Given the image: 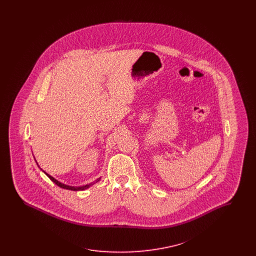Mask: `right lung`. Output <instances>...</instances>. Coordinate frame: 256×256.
<instances>
[{"instance_id": "obj_1", "label": "right lung", "mask_w": 256, "mask_h": 256, "mask_svg": "<svg viewBox=\"0 0 256 256\" xmlns=\"http://www.w3.org/2000/svg\"><path fill=\"white\" fill-rule=\"evenodd\" d=\"M44 172V170H43ZM46 174H47V176L49 178L50 180L52 182L56 183L58 186H60V188H63V189H67V190H72V191H82V190H86L87 188H89L91 185H93V184H95V183L98 182H100V178H98V180H95V182L90 183V184H87V185H84V186H80V187H74V186H69V185H66V184H64V183H61L60 182H58V180H56L54 178H52V176H50L49 174H47L46 172H44Z\"/></svg>"}]
</instances>
